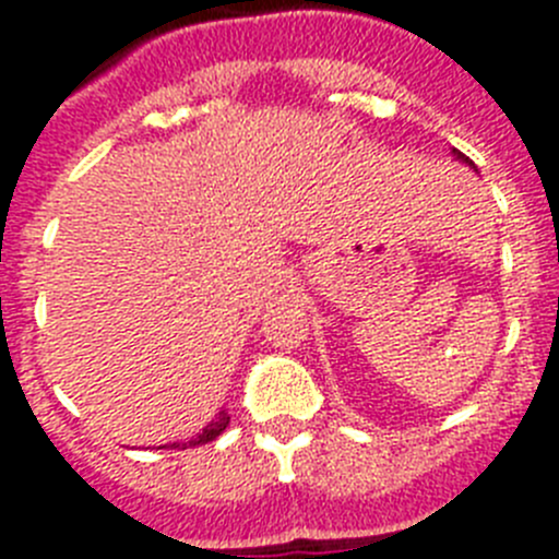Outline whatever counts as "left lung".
<instances>
[{"label": "left lung", "mask_w": 559, "mask_h": 559, "mask_svg": "<svg viewBox=\"0 0 559 559\" xmlns=\"http://www.w3.org/2000/svg\"><path fill=\"white\" fill-rule=\"evenodd\" d=\"M453 153H456V159H462V162H464V165H471V167H473V162H471V159H467V156H464V153H462V151H453Z\"/></svg>", "instance_id": "left-lung-1"}]
</instances>
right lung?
I'll use <instances>...</instances> for the list:
<instances>
[{
	"mask_svg": "<svg viewBox=\"0 0 559 559\" xmlns=\"http://www.w3.org/2000/svg\"><path fill=\"white\" fill-rule=\"evenodd\" d=\"M226 426H229V417H226V412H221L218 417L212 419L210 426H206L204 431L199 433V437H195V439H190V442H176V445H170V448H181V451H185V448L206 445V442H212V439H215V437H221V433L226 431Z\"/></svg>",
	"mask_w": 559,
	"mask_h": 559,
	"instance_id": "obj_1",
	"label": "right lung"
}]
</instances>
